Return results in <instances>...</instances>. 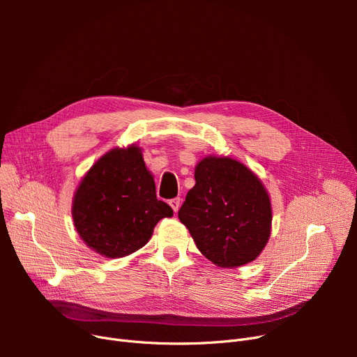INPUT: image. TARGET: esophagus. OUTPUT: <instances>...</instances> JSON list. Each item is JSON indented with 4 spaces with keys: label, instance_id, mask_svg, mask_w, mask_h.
<instances>
[{
    "label": "esophagus",
    "instance_id": "obj_1",
    "mask_svg": "<svg viewBox=\"0 0 357 357\" xmlns=\"http://www.w3.org/2000/svg\"><path fill=\"white\" fill-rule=\"evenodd\" d=\"M169 205H171L172 210H174L175 213H178V210H179V207H181V198H174V199H171V201H169Z\"/></svg>",
    "mask_w": 357,
    "mask_h": 357
}]
</instances>
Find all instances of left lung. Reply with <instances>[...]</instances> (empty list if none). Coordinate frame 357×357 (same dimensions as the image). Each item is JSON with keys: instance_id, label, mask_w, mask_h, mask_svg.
I'll list each match as a JSON object with an SVG mask.
<instances>
[{"instance_id": "8db88e82", "label": "left lung", "mask_w": 357, "mask_h": 357, "mask_svg": "<svg viewBox=\"0 0 357 357\" xmlns=\"http://www.w3.org/2000/svg\"><path fill=\"white\" fill-rule=\"evenodd\" d=\"M198 250L218 268L248 265L265 249L272 205L257 175L229 156H205L178 213Z\"/></svg>"}]
</instances>
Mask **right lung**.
I'll return each mask as SVG.
<instances>
[{
    "label": "right lung",
    "instance_id": "right-lung-1",
    "mask_svg": "<svg viewBox=\"0 0 357 357\" xmlns=\"http://www.w3.org/2000/svg\"><path fill=\"white\" fill-rule=\"evenodd\" d=\"M172 215V208L158 199L153 175L136 144L102 155L72 199L75 230L89 249L109 259L142 249L159 220Z\"/></svg>",
    "mask_w": 357,
    "mask_h": 357
}]
</instances>
